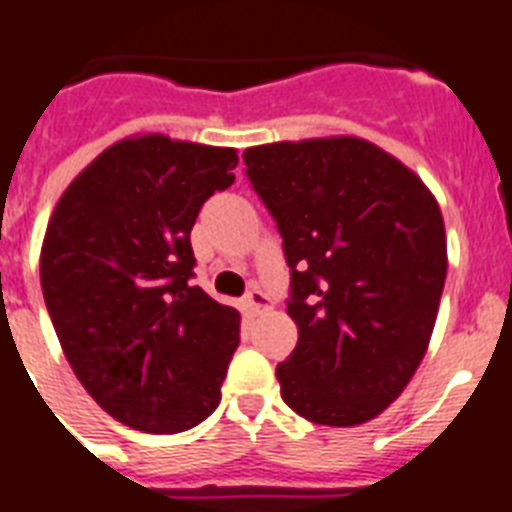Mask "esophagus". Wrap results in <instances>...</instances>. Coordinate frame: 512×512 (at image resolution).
<instances>
[{
  "label": "esophagus",
  "instance_id": "34e87169",
  "mask_svg": "<svg viewBox=\"0 0 512 512\" xmlns=\"http://www.w3.org/2000/svg\"><path fill=\"white\" fill-rule=\"evenodd\" d=\"M244 307H247L252 315H257V312L268 309L270 302H268V296H265L260 289H249L247 294H244Z\"/></svg>",
  "mask_w": 512,
  "mask_h": 512
}]
</instances>
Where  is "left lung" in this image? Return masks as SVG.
I'll use <instances>...</instances> for the list:
<instances>
[{"label":"left lung","mask_w":512,"mask_h":512,"mask_svg":"<svg viewBox=\"0 0 512 512\" xmlns=\"http://www.w3.org/2000/svg\"><path fill=\"white\" fill-rule=\"evenodd\" d=\"M242 158L291 268L299 341L276 367L281 398L315 424L369 422L427 354L448 273L440 205L362 137L257 145Z\"/></svg>","instance_id":"obj_1"}]
</instances>
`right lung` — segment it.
I'll list each match as a JSON object with an SVG mask.
<instances>
[{
  "label": "right lung",
  "instance_id": "add662e5",
  "mask_svg": "<svg viewBox=\"0 0 512 512\" xmlns=\"http://www.w3.org/2000/svg\"><path fill=\"white\" fill-rule=\"evenodd\" d=\"M234 148L119 140L72 179L41 247L62 351L117 422L174 435L208 419L239 346V312L192 286L190 231L234 184Z\"/></svg>",
  "mask_w": 512,
  "mask_h": 512
}]
</instances>
